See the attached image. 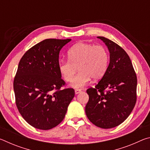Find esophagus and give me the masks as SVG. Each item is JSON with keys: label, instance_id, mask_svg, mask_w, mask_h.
<instances>
[{"label": "esophagus", "instance_id": "34e87169", "mask_svg": "<svg viewBox=\"0 0 150 150\" xmlns=\"http://www.w3.org/2000/svg\"><path fill=\"white\" fill-rule=\"evenodd\" d=\"M81 92V89H75V93L76 95H77V94L80 93Z\"/></svg>", "mask_w": 150, "mask_h": 150}]
</instances>
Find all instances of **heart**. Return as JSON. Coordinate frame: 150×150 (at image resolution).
<instances>
[{
  "mask_svg": "<svg viewBox=\"0 0 150 150\" xmlns=\"http://www.w3.org/2000/svg\"><path fill=\"white\" fill-rule=\"evenodd\" d=\"M69 59L59 61L58 69L65 81L69 82L76 72L80 73L73 80L71 86L80 88L91 81L103 77L108 69L109 55L103 45L79 42L68 51Z\"/></svg>",
  "mask_w": 150,
  "mask_h": 150,
  "instance_id": "b5f03b06",
  "label": "heart"
}]
</instances>
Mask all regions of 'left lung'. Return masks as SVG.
I'll list each match as a JSON object with an SVG mask.
<instances>
[{"label": "left lung", "mask_w": 150, "mask_h": 150, "mask_svg": "<svg viewBox=\"0 0 150 150\" xmlns=\"http://www.w3.org/2000/svg\"><path fill=\"white\" fill-rule=\"evenodd\" d=\"M110 53V63L105 74L87 93V118L101 128L120 125L128 117L136 102L137 77L128 55L120 46L105 37L98 36Z\"/></svg>", "instance_id": "obj_1"}]
</instances>
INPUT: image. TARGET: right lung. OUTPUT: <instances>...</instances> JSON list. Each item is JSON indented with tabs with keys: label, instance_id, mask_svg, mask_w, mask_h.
I'll return each instance as SVG.
<instances>
[{
	"label": "right lung",
	"instance_id": "1",
	"mask_svg": "<svg viewBox=\"0 0 150 150\" xmlns=\"http://www.w3.org/2000/svg\"><path fill=\"white\" fill-rule=\"evenodd\" d=\"M71 39H46L30 48L20 59L14 80L19 112L30 125L50 130L64 118L75 96L58 69L60 50Z\"/></svg>",
	"mask_w": 150,
	"mask_h": 150
}]
</instances>
